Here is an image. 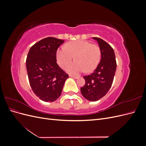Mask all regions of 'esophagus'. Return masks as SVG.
Masks as SVG:
<instances>
[{"label": "esophagus", "instance_id": "1", "mask_svg": "<svg viewBox=\"0 0 146 146\" xmlns=\"http://www.w3.org/2000/svg\"><path fill=\"white\" fill-rule=\"evenodd\" d=\"M70 77H72L73 78H75V79H77L78 78V77H77V76H69Z\"/></svg>", "mask_w": 146, "mask_h": 146}]
</instances>
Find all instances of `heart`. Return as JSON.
<instances>
[{"label": "heart", "mask_w": 146, "mask_h": 146, "mask_svg": "<svg viewBox=\"0 0 146 146\" xmlns=\"http://www.w3.org/2000/svg\"><path fill=\"white\" fill-rule=\"evenodd\" d=\"M74 56L76 61L66 69L69 74L77 75L84 70L86 72L94 70L100 62L101 52L98 46L84 40L70 41L56 52L57 63L62 68L71 62Z\"/></svg>", "instance_id": "heart-1"}]
</instances>
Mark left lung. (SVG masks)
I'll return each instance as SVG.
<instances>
[{
	"label": "left lung",
	"mask_w": 146,
	"mask_h": 146,
	"mask_svg": "<svg viewBox=\"0 0 146 146\" xmlns=\"http://www.w3.org/2000/svg\"><path fill=\"white\" fill-rule=\"evenodd\" d=\"M98 41L101 59L94 71L84 76L85 85L80 88L82 94L90 101H97L106 95L111 88L116 69V61L113 48L101 38H92Z\"/></svg>",
	"instance_id": "8db88e82"
}]
</instances>
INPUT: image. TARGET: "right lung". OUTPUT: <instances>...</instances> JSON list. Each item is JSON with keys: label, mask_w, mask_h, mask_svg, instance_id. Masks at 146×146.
I'll use <instances>...</instances> for the list:
<instances>
[{"label": "right lung", "mask_w": 146, "mask_h": 146, "mask_svg": "<svg viewBox=\"0 0 146 146\" xmlns=\"http://www.w3.org/2000/svg\"><path fill=\"white\" fill-rule=\"evenodd\" d=\"M64 42L48 37L31 47L26 60L29 80L36 96L44 102H54L60 96L69 77L56 63V51Z\"/></svg>", "instance_id": "add662e5"}]
</instances>
